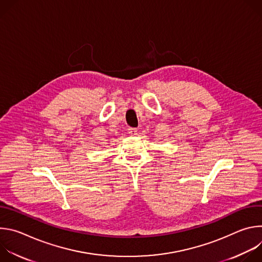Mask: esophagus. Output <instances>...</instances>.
Instances as JSON below:
<instances>
[{
  "instance_id": "obj_1",
  "label": "esophagus",
  "mask_w": 262,
  "mask_h": 262,
  "mask_svg": "<svg viewBox=\"0 0 262 262\" xmlns=\"http://www.w3.org/2000/svg\"><path fill=\"white\" fill-rule=\"evenodd\" d=\"M127 132H128V134L132 135V136H136V135L138 134V129H137V128H134V127H129Z\"/></svg>"
}]
</instances>
